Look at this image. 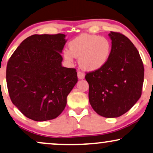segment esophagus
Wrapping results in <instances>:
<instances>
[{
	"label": "esophagus",
	"mask_w": 153,
	"mask_h": 153,
	"mask_svg": "<svg viewBox=\"0 0 153 153\" xmlns=\"http://www.w3.org/2000/svg\"><path fill=\"white\" fill-rule=\"evenodd\" d=\"M78 78L79 79H83L85 78V74L81 71H78Z\"/></svg>",
	"instance_id": "esophagus-1"
}]
</instances>
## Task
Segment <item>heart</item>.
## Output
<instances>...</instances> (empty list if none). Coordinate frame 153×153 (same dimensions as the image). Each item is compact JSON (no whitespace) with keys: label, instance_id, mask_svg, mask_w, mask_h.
I'll return each mask as SVG.
<instances>
[{"label":"heart","instance_id":"heart-1","mask_svg":"<svg viewBox=\"0 0 153 153\" xmlns=\"http://www.w3.org/2000/svg\"><path fill=\"white\" fill-rule=\"evenodd\" d=\"M69 50L62 52L64 58L72 62L79 58V64L82 69L94 71L100 69L107 63L111 53V43L106 37L82 33L68 43Z\"/></svg>","mask_w":153,"mask_h":153}]
</instances>
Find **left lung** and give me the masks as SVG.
<instances>
[{"mask_svg": "<svg viewBox=\"0 0 153 153\" xmlns=\"http://www.w3.org/2000/svg\"><path fill=\"white\" fill-rule=\"evenodd\" d=\"M112 50L103 67L86 73L89 102L98 115L117 117L125 114L141 96L144 66L138 51L124 35L109 33Z\"/></svg>", "mask_w": 153, "mask_h": 153, "instance_id": "left-lung-1", "label": "left lung"}]
</instances>
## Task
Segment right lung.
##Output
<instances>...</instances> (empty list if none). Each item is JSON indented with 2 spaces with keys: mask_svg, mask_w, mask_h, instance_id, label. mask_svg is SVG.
Instances as JSON below:
<instances>
[{
  "mask_svg": "<svg viewBox=\"0 0 153 153\" xmlns=\"http://www.w3.org/2000/svg\"><path fill=\"white\" fill-rule=\"evenodd\" d=\"M65 36L33 35L9 58L6 68L9 96L27 118L45 121L58 117L78 82L76 69L61 65Z\"/></svg>",
  "mask_w": 153,
  "mask_h": 153,
  "instance_id": "add662e5",
  "label": "right lung"
}]
</instances>
